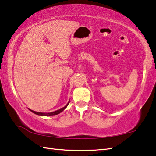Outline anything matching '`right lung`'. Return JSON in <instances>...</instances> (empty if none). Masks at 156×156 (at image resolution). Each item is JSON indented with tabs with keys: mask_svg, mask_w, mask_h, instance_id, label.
Here are the masks:
<instances>
[{
	"mask_svg": "<svg viewBox=\"0 0 156 156\" xmlns=\"http://www.w3.org/2000/svg\"><path fill=\"white\" fill-rule=\"evenodd\" d=\"M69 103L66 104V106H64V107H63V108H60V109H59V110H57V111H54V112H52V113H41V112H36V111H32V110H30L31 111H32V112L33 113H34L35 114H37V115H43V116H50V115H57V114H59V113H61L62 111H63L65 108H66V107H67V106L69 105Z\"/></svg>",
	"mask_w": 156,
	"mask_h": 156,
	"instance_id": "obj_1",
	"label": "right lung"
}]
</instances>
